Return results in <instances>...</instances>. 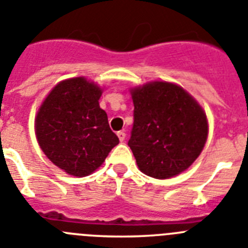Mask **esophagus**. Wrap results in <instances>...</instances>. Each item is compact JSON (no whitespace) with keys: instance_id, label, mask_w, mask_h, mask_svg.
I'll return each mask as SVG.
<instances>
[{"instance_id":"1","label":"esophagus","mask_w":248,"mask_h":248,"mask_svg":"<svg viewBox=\"0 0 248 248\" xmlns=\"http://www.w3.org/2000/svg\"><path fill=\"white\" fill-rule=\"evenodd\" d=\"M117 137H119L120 142H124V138H126V133H124V131H119V132H117Z\"/></svg>"}]
</instances>
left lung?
Listing matches in <instances>:
<instances>
[{
  "instance_id": "8db88e82",
  "label": "left lung",
  "mask_w": 248,
  "mask_h": 248,
  "mask_svg": "<svg viewBox=\"0 0 248 248\" xmlns=\"http://www.w3.org/2000/svg\"><path fill=\"white\" fill-rule=\"evenodd\" d=\"M135 111L129 148L142 173L168 179L199 157L209 133L206 115L182 86L152 81L131 89Z\"/></svg>"
}]
</instances>
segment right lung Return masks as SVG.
I'll list each match as a JSON object with an SVG mask.
<instances>
[{"label":"right lung","mask_w":248,"mask_h":248,"mask_svg":"<svg viewBox=\"0 0 248 248\" xmlns=\"http://www.w3.org/2000/svg\"><path fill=\"white\" fill-rule=\"evenodd\" d=\"M101 93L102 89L85 78L63 80L35 116V136L44 155L74 177L96 170L120 142L100 108Z\"/></svg>","instance_id":"add662e5"}]
</instances>
